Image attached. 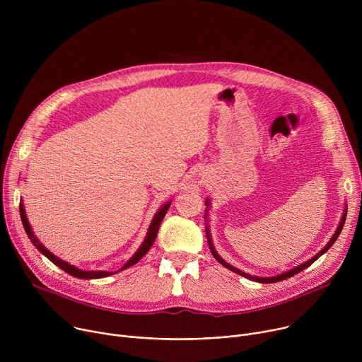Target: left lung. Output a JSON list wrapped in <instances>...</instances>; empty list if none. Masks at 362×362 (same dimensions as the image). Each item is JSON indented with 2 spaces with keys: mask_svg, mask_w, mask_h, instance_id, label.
Instances as JSON below:
<instances>
[{
  "mask_svg": "<svg viewBox=\"0 0 362 362\" xmlns=\"http://www.w3.org/2000/svg\"><path fill=\"white\" fill-rule=\"evenodd\" d=\"M209 204V202H206ZM345 219H346V211L344 212V216H342V219H341V223H339V226H338V229H337V232H335V235L331 238V240L328 242V245L318 253V255H315L313 259H309V261H306L305 264H302V265H299V267H296V268H293V269H291V271H288V272H285V274H282V275H278V276H272V278H259V276H253V275H249V274H245V272H242V271H239V269H236V268H233L232 265H229V264H226L222 257L216 253V250L214 249V245H212V240H211V236H209V232H208V242H209V247H211V250H212V255H214V257L215 259L219 262V264H222L225 268H228V269H230V271H233V272H236L238 275H240V276H243V278H247V279H252V281H256V282H262V284H274V282H279V281H284V279H288V278H291V276H293L295 274H298V272H300V271H303L305 268H308L309 265H313L318 257L322 255V253H325L332 245H334V242L337 240V238L339 236V233H341V230H342V228H344V223H345Z\"/></svg>",
  "mask_w": 362,
  "mask_h": 362,
  "instance_id": "8db88e82",
  "label": "left lung"
}]
</instances>
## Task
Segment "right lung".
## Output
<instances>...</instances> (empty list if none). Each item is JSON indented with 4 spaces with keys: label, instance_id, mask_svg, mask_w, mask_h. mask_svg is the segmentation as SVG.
<instances>
[{
    "label": "right lung",
    "instance_id": "obj_1",
    "mask_svg": "<svg viewBox=\"0 0 362 362\" xmlns=\"http://www.w3.org/2000/svg\"><path fill=\"white\" fill-rule=\"evenodd\" d=\"M169 206H170V203H166V204L163 206V208L156 214V216H154V219L151 221V225H150V228H148V232H147V236H146L143 245L139 247V250L132 256V259H129V261L126 262V265H124L122 269H126V268H129V267H133L134 264H137V262L141 259V257L148 252V249L151 247L154 239H156V236H158L159 226H160V223H162L165 215L168 214ZM20 215H21L23 226H24V229H25V232H27L30 240L33 242V245H34L42 255H45L51 262H53L54 265H57L59 268H62L63 271H66L67 274H70L71 276L81 278V279H98V278H105V276L112 275V272H106V271H90V272H88V271H81V269H77L76 267H73V265H70V264H67V262L59 259L57 256H54L48 249H45V247L37 240V238L34 236V233H33V230H31V226H30V223H28V221H27V216H25V212H24V208H23V203H20Z\"/></svg>",
    "mask_w": 362,
    "mask_h": 362
}]
</instances>
